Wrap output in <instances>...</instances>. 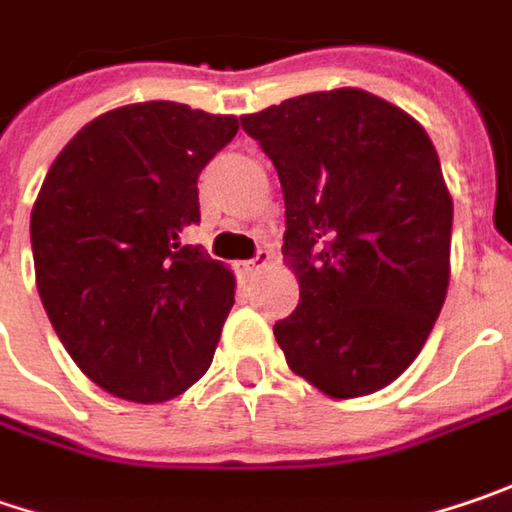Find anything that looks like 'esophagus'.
<instances>
[{"instance_id":"1","label":"esophagus","mask_w":512,"mask_h":512,"mask_svg":"<svg viewBox=\"0 0 512 512\" xmlns=\"http://www.w3.org/2000/svg\"><path fill=\"white\" fill-rule=\"evenodd\" d=\"M268 262H270L268 250H259V253H256V259L244 262L242 268H244V273H259L262 268H268Z\"/></svg>"}]
</instances>
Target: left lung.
<instances>
[{
    "mask_svg": "<svg viewBox=\"0 0 512 512\" xmlns=\"http://www.w3.org/2000/svg\"><path fill=\"white\" fill-rule=\"evenodd\" d=\"M285 195L299 305L273 325L294 374L371 395L421 354L449 288L452 198L403 109L363 89L314 91L242 117Z\"/></svg>",
    "mask_w": 512,
    "mask_h": 512,
    "instance_id": "8db88e82",
    "label": "left lung"
}]
</instances>
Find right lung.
Wrapping results in <instances>:
<instances>
[{
    "label": "right lung",
    "instance_id": "right-lung-1",
    "mask_svg": "<svg viewBox=\"0 0 512 512\" xmlns=\"http://www.w3.org/2000/svg\"><path fill=\"white\" fill-rule=\"evenodd\" d=\"M233 115L120 106L51 164L31 213L42 308L71 360L109 395L161 403L210 369L236 279L184 230L198 175L236 138Z\"/></svg>",
    "mask_w": 512,
    "mask_h": 512
}]
</instances>
